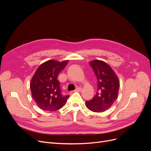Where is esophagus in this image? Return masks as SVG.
<instances>
[{"label": "esophagus", "mask_w": 151, "mask_h": 151, "mask_svg": "<svg viewBox=\"0 0 151 151\" xmlns=\"http://www.w3.org/2000/svg\"><path fill=\"white\" fill-rule=\"evenodd\" d=\"M82 91V88H80V87H78V88H77L75 90V91H76V92H80V91Z\"/></svg>", "instance_id": "esophagus-1"}]
</instances>
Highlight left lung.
Returning a JSON list of instances; mask_svg holds the SVG:
<instances>
[{"label":"left lung","instance_id":"8db88e82","mask_svg":"<svg viewBox=\"0 0 151 151\" xmlns=\"http://www.w3.org/2000/svg\"><path fill=\"white\" fill-rule=\"evenodd\" d=\"M98 80V90L94 97L86 102V107L93 112H103L110 108L116 99L120 81L108 63L94 60L89 62Z\"/></svg>","mask_w":151,"mask_h":151}]
</instances>
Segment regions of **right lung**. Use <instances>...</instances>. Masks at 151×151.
Listing matches in <instances>:
<instances>
[{
	"label": "right lung",
	"mask_w": 151,
	"mask_h": 151,
	"mask_svg": "<svg viewBox=\"0 0 151 151\" xmlns=\"http://www.w3.org/2000/svg\"><path fill=\"white\" fill-rule=\"evenodd\" d=\"M68 60L62 62L49 60L41 64L31 80L32 96L43 110H58L65 104L69 96L62 94L58 75L67 65Z\"/></svg>",
	"instance_id": "right-lung-1"
}]
</instances>
